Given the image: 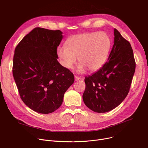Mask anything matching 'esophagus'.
Here are the masks:
<instances>
[{"mask_svg": "<svg viewBox=\"0 0 148 148\" xmlns=\"http://www.w3.org/2000/svg\"><path fill=\"white\" fill-rule=\"evenodd\" d=\"M80 78H81V77H79V76H77L75 75V80H79Z\"/></svg>", "mask_w": 148, "mask_h": 148, "instance_id": "esophagus-1", "label": "esophagus"}]
</instances>
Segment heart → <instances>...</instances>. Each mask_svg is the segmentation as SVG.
I'll list each match as a JSON object with an SVG mask.
<instances>
[{
	"label": "heart",
	"mask_w": 148,
	"mask_h": 148,
	"mask_svg": "<svg viewBox=\"0 0 148 148\" xmlns=\"http://www.w3.org/2000/svg\"><path fill=\"white\" fill-rule=\"evenodd\" d=\"M111 46V40L103 32H89L71 36L66 42V47H59L57 53L63 66L72 69L80 63L76 70L83 73L87 69L95 72L106 62Z\"/></svg>",
	"instance_id": "obj_1"
}]
</instances>
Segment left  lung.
Listing matches in <instances>:
<instances>
[{
  "instance_id": "obj_1",
  "label": "left lung",
  "mask_w": 148,
  "mask_h": 148,
  "mask_svg": "<svg viewBox=\"0 0 148 148\" xmlns=\"http://www.w3.org/2000/svg\"><path fill=\"white\" fill-rule=\"evenodd\" d=\"M114 36L108 62L99 71L85 78L84 102L97 113L110 111L123 101L135 71L136 63L130 43L116 29Z\"/></svg>"
}]
</instances>
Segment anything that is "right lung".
Returning <instances> with one entry per match:
<instances>
[{
    "label": "right lung",
    "instance_id": "right-lung-1",
    "mask_svg": "<svg viewBox=\"0 0 148 148\" xmlns=\"http://www.w3.org/2000/svg\"><path fill=\"white\" fill-rule=\"evenodd\" d=\"M62 34L59 30L36 27L15 48L12 72L21 98L40 113L57 110L75 80L73 74L57 60Z\"/></svg>",
    "mask_w": 148,
    "mask_h": 148
}]
</instances>
